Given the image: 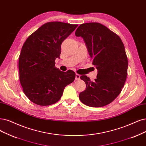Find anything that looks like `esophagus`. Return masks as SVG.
<instances>
[{
    "mask_svg": "<svg viewBox=\"0 0 146 146\" xmlns=\"http://www.w3.org/2000/svg\"><path fill=\"white\" fill-rule=\"evenodd\" d=\"M80 76L79 74H76V76H75V79L76 80H79Z\"/></svg>",
    "mask_w": 146,
    "mask_h": 146,
    "instance_id": "34e87169",
    "label": "esophagus"
}]
</instances>
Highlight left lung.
Returning <instances> with one entry per match:
<instances>
[{
	"mask_svg": "<svg viewBox=\"0 0 146 146\" xmlns=\"http://www.w3.org/2000/svg\"><path fill=\"white\" fill-rule=\"evenodd\" d=\"M75 35L84 39L98 70L94 82L87 76H80L86 90L80 93L79 99L91 107L108 105L121 93L127 78L128 61L123 43L119 36L99 23L80 25Z\"/></svg>",
	"mask_w": 146,
	"mask_h": 146,
	"instance_id": "obj_1",
	"label": "left lung"
}]
</instances>
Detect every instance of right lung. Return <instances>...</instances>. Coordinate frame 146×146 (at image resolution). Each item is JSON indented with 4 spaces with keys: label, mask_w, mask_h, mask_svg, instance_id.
I'll return each mask as SVG.
<instances>
[{
    "label": "right lung",
    "mask_w": 146,
    "mask_h": 146,
    "mask_svg": "<svg viewBox=\"0 0 146 146\" xmlns=\"http://www.w3.org/2000/svg\"><path fill=\"white\" fill-rule=\"evenodd\" d=\"M60 21L48 22L27 38L19 59L20 82L25 95L33 103L47 106L61 99L65 87L73 82L75 73L55 67L61 44L77 28Z\"/></svg>",
    "instance_id": "add662e5"
}]
</instances>
